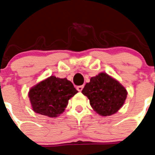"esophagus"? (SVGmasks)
Masks as SVG:
<instances>
[{
    "instance_id": "esophagus-1",
    "label": "esophagus",
    "mask_w": 155,
    "mask_h": 155,
    "mask_svg": "<svg viewBox=\"0 0 155 155\" xmlns=\"http://www.w3.org/2000/svg\"><path fill=\"white\" fill-rule=\"evenodd\" d=\"M83 87H84V86H79L76 87V89H77V90L79 91V92H81V91L82 90V89H83Z\"/></svg>"
}]
</instances>
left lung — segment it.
<instances>
[{
  "instance_id": "left-lung-1",
  "label": "left lung",
  "mask_w": 155,
  "mask_h": 155,
  "mask_svg": "<svg viewBox=\"0 0 155 155\" xmlns=\"http://www.w3.org/2000/svg\"><path fill=\"white\" fill-rule=\"evenodd\" d=\"M82 92L89 99L94 110L102 116L116 113L123 105L128 94L118 81L104 73L91 78Z\"/></svg>"
}]
</instances>
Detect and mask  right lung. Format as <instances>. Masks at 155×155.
Returning <instances> with one entry per match:
<instances>
[{"label":"right lung","instance_id":"1","mask_svg":"<svg viewBox=\"0 0 155 155\" xmlns=\"http://www.w3.org/2000/svg\"><path fill=\"white\" fill-rule=\"evenodd\" d=\"M77 92L66 78L52 76L30 89L29 98L34 112L55 118L64 112L69 99Z\"/></svg>","mask_w":155,"mask_h":155}]
</instances>
